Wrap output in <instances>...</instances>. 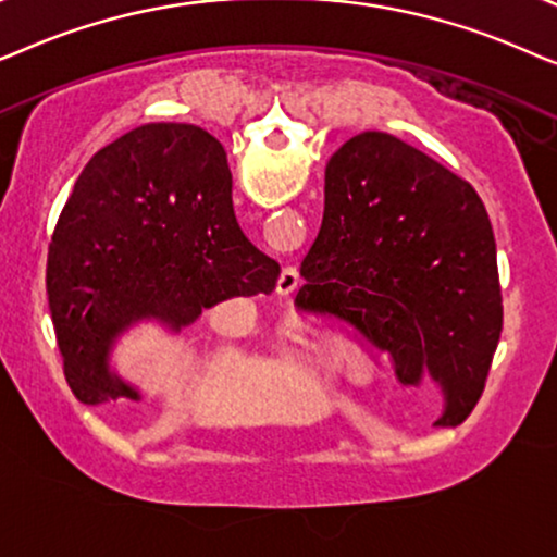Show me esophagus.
Listing matches in <instances>:
<instances>
[{
	"mask_svg": "<svg viewBox=\"0 0 557 557\" xmlns=\"http://www.w3.org/2000/svg\"><path fill=\"white\" fill-rule=\"evenodd\" d=\"M300 285V274L295 267H285L283 272H280V280H277V295L280 298H290L298 290Z\"/></svg>",
	"mask_w": 557,
	"mask_h": 557,
	"instance_id": "34e87169",
	"label": "esophagus"
}]
</instances>
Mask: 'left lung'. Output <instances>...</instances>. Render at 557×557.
<instances>
[{"instance_id": "obj_1", "label": "left lung", "mask_w": 557, "mask_h": 557, "mask_svg": "<svg viewBox=\"0 0 557 557\" xmlns=\"http://www.w3.org/2000/svg\"><path fill=\"white\" fill-rule=\"evenodd\" d=\"M295 306L389 356L405 387L438 389L435 425L479 403L502 333L496 242L458 177L387 132H361L325 165V209Z\"/></svg>"}]
</instances>
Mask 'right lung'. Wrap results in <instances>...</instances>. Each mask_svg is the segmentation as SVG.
Here are the masks:
<instances>
[{"mask_svg": "<svg viewBox=\"0 0 557 557\" xmlns=\"http://www.w3.org/2000/svg\"><path fill=\"white\" fill-rule=\"evenodd\" d=\"M48 300L65 382L81 403L145 399L116 372L137 325L188 336L201 313L270 295L280 264L244 236L232 170L196 124L152 122L88 160L48 249Z\"/></svg>", "mask_w": 557, "mask_h": 557, "instance_id": "add662e5", "label": "right lung"}]
</instances>
